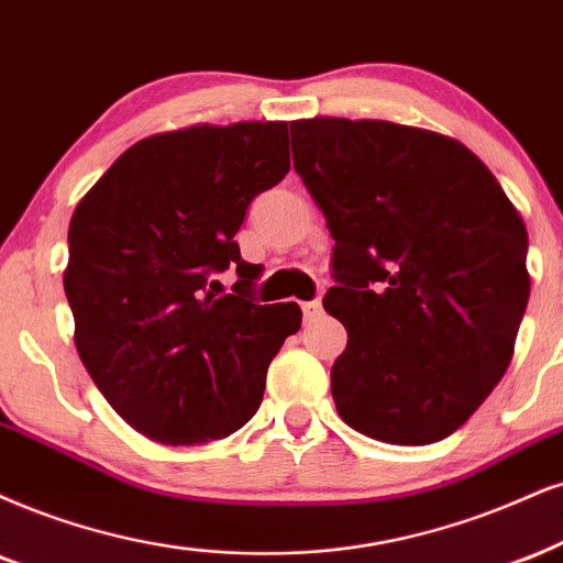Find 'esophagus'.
I'll list each match as a JSON object with an SVG mask.
<instances>
[{
    "instance_id": "esophagus-1",
    "label": "esophagus",
    "mask_w": 563,
    "mask_h": 563,
    "mask_svg": "<svg viewBox=\"0 0 563 563\" xmlns=\"http://www.w3.org/2000/svg\"><path fill=\"white\" fill-rule=\"evenodd\" d=\"M321 313H323V308H321V302L318 300H313V302H302V316H305V321H316V318H321Z\"/></svg>"
}]
</instances>
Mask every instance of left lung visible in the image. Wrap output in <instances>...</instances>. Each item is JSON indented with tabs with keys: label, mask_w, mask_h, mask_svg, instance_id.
<instances>
[{
	"label": "left lung",
	"mask_w": 563,
	"mask_h": 563,
	"mask_svg": "<svg viewBox=\"0 0 563 563\" xmlns=\"http://www.w3.org/2000/svg\"><path fill=\"white\" fill-rule=\"evenodd\" d=\"M289 128L336 240L323 308L346 329L331 367L339 418L397 446L446 439L515 357L530 297L522 217L449 135L342 117Z\"/></svg>",
	"instance_id": "1"
}]
</instances>
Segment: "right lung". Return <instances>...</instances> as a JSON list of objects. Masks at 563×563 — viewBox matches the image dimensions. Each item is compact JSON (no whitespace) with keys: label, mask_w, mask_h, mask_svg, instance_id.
<instances>
[{"label":"right lung","mask_w":563,"mask_h":563,"mask_svg":"<svg viewBox=\"0 0 563 563\" xmlns=\"http://www.w3.org/2000/svg\"><path fill=\"white\" fill-rule=\"evenodd\" d=\"M287 172V122L192 124L130 145L75 206L62 276L75 346L145 439L219 441L261 407L271 360L302 313L250 300L258 271L234 234L250 200ZM229 265L241 282L217 298L205 282Z\"/></svg>","instance_id":"right-lung-1"}]
</instances>
